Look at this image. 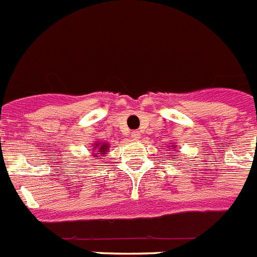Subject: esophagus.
<instances>
[{
	"instance_id": "esophagus-1",
	"label": "esophagus",
	"mask_w": 257,
	"mask_h": 257,
	"mask_svg": "<svg viewBox=\"0 0 257 257\" xmlns=\"http://www.w3.org/2000/svg\"><path fill=\"white\" fill-rule=\"evenodd\" d=\"M131 138H133V141H138V139L141 138V133H139V131H134V133L131 134Z\"/></svg>"
}]
</instances>
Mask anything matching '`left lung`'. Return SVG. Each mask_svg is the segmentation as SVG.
I'll use <instances>...</instances> for the list:
<instances>
[{
    "label": "left lung",
    "mask_w": 257,
    "mask_h": 257,
    "mask_svg": "<svg viewBox=\"0 0 257 257\" xmlns=\"http://www.w3.org/2000/svg\"><path fill=\"white\" fill-rule=\"evenodd\" d=\"M172 148H176V147H175V146H172Z\"/></svg>",
    "instance_id": "1"
}]
</instances>
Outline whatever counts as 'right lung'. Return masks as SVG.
Returning <instances> with one entry per match:
<instances>
[{"instance_id":"add662e5","label":"right lung","mask_w":257,"mask_h":257,"mask_svg":"<svg viewBox=\"0 0 257 257\" xmlns=\"http://www.w3.org/2000/svg\"><path fill=\"white\" fill-rule=\"evenodd\" d=\"M95 148H98V154H105V152L107 151V144L98 143V144H95ZM95 158H98V156H95Z\"/></svg>"}]
</instances>
